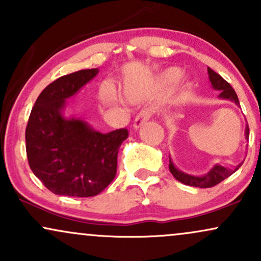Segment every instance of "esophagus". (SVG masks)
Instances as JSON below:
<instances>
[{"mask_svg": "<svg viewBox=\"0 0 261 261\" xmlns=\"http://www.w3.org/2000/svg\"><path fill=\"white\" fill-rule=\"evenodd\" d=\"M149 116H151V113H149L148 110H142V112H140L139 115H137L134 120L133 126L135 130H137V128L143 126V125L149 120Z\"/></svg>", "mask_w": 261, "mask_h": 261, "instance_id": "1", "label": "esophagus"}]
</instances>
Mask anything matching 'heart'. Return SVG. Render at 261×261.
<instances>
[{
    "mask_svg": "<svg viewBox=\"0 0 261 261\" xmlns=\"http://www.w3.org/2000/svg\"><path fill=\"white\" fill-rule=\"evenodd\" d=\"M181 77H182V71L180 68L178 67L167 68V70L162 71V72L158 74L157 80H155V85L162 89L170 88V87L175 86L176 83L181 80ZM124 94L128 100H139L141 95L139 91L130 85L125 87ZM101 98H103V100L108 101V103H113V101L116 100V94L113 89L107 88L101 92Z\"/></svg>",
    "mask_w": 261,
    "mask_h": 261,
    "instance_id": "1",
    "label": "heart"
}]
</instances>
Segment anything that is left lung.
<instances>
[{
	"instance_id": "1",
	"label": "left lung",
	"mask_w": 261,
	"mask_h": 261,
	"mask_svg": "<svg viewBox=\"0 0 261 261\" xmlns=\"http://www.w3.org/2000/svg\"><path fill=\"white\" fill-rule=\"evenodd\" d=\"M207 73H208V80L211 82L212 88L215 91L220 92L218 94V98L220 99H224V100H230L236 104L237 107H241L239 106V100L238 97H237L234 89L230 87V85L228 82H226L220 74L215 72L214 70L207 67ZM245 140L249 139V127L245 126V133H244ZM243 164V162L239 164H237L234 168H228V167H224L221 166V164H214L212 168L208 170L206 174L203 175H193V174H188V173L181 172L180 169L176 168V166L173 162L172 157L169 155V170L172 173L173 176L178 181L182 182L185 185H190V187H195V188H211L217 185L218 182H221L222 180H224L226 178H228L229 175H232L233 173L238 170L239 167Z\"/></svg>"
}]
</instances>
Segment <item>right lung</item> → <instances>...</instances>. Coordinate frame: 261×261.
<instances>
[{
	"mask_svg": "<svg viewBox=\"0 0 261 261\" xmlns=\"http://www.w3.org/2000/svg\"><path fill=\"white\" fill-rule=\"evenodd\" d=\"M98 68L81 70L50 83L39 94L25 128L32 172L56 195L95 196L116 174L118 152L126 128L103 134L67 112V99L97 76Z\"/></svg>",
	"mask_w": 261,
	"mask_h": 261,
	"instance_id": "add662e5",
	"label": "right lung"
}]
</instances>
